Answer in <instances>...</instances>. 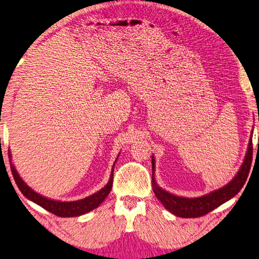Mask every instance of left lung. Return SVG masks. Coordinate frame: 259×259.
Here are the masks:
<instances>
[{
  "mask_svg": "<svg viewBox=\"0 0 259 259\" xmlns=\"http://www.w3.org/2000/svg\"><path fill=\"white\" fill-rule=\"evenodd\" d=\"M252 150V138H250L243 164L241 165V169L236 174L233 181L230 182L226 186L209 193L207 195L193 199L176 196L157 186L154 177L152 178L153 192H154L156 198L161 201L162 204L164 205L165 209L178 217L196 218L204 216V214L212 211L213 209H216L221 204L225 203L226 201H229L240 192L245 181H247L249 171H250ZM152 170L154 171V157H152Z\"/></svg>",
  "mask_w": 259,
  "mask_h": 259,
  "instance_id": "1",
  "label": "left lung"
}]
</instances>
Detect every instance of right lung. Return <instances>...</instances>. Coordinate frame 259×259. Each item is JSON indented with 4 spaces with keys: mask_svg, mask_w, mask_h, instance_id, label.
I'll return each instance as SVG.
<instances>
[{
    "mask_svg": "<svg viewBox=\"0 0 259 259\" xmlns=\"http://www.w3.org/2000/svg\"><path fill=\"white\" fill-rule=\"evenodd\" d=\"M9 159H10V168L12 171V176H14L15 182L17 184V186L19 187L20 192L23 193L26 198L29 199L30 201H33L35 203H37L38 205H41L42 208H45L46 210H48V211L56 214V216L76 217V216H81L83 213L89 212L95 208H97L98 205L102 203L105 199H106L108 193L112 190L114 169L112 170V176L109 178L107 185L104 188H102L100 191H98L97 193H95V194L88 196L85 199H82L78 201H72V202H61V201L47 199L45 196L37 194V193L34 192L33 190H30V188L27 186V184H25L23 179L20 178L18 172H17V170L15 169V165L12 164L11 162L10 152H9Z\"/></svg>",
    "mask_w": 259,
    "mask_h": 259,
    "instance_id": "add662e5",
    "label": "right lung"
}]
</instances>
